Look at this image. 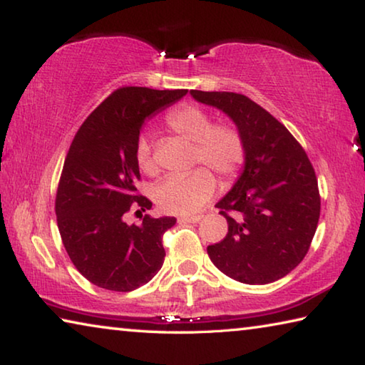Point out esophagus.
Listing matches in <instances>:
<instances>
[{"label":"esophagus","instance_id":"34e87169","mask_svg":"<svg viewBox=\"0 0 365 365\" xmlns=\"http://www.w3.org/2000/svg\"><path fill=\"white\" fill-rule=\"evenodd\" d=\"M202 215H180L178 217V222L180 224H196V222L201 220Z\"/></svg>","mask_w":365,"mask_h":365}]
</instances>
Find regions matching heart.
<instances>
[{"label": "heart", "mask_w": 365, "mask_h": 365, "mask_svg": "<svg viewBox=\"0 0 365 365\" xmlns=\"http://www.w3.org/2000/svg\"><path fill=\"white\" fill-rule=\"evenodd\" d=\"M165 123L177 137L195 145L193 164H205L219 175L222 183H230L245 163V140L230 123H212V117L197 106H182L168 115ZM138 169L156 175L159 168L153 158L151 145L141 138L135 151ZM215 191V178L205 168L188 174H174L160 180L153 190L156 205L170 214H190L201 209Z\"/></svg>", "instance_id": "heart-1"}]
</instances>
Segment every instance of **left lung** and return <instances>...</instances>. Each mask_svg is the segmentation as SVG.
Wrapping results in <instances>:
<instances>
[{"label":"left lung","mask_w":365,"mask_h":365,"mask_svg":"<svg viewBox=\"0 0 365 365\" xmlns=\"http://www.w3.org/2000/svg\"><path fill=\"white\" fill-rule=\"evenodd\" d=\"M197 103L230 117L245 140V164L215 205L228 233L207 246L215 267L246 285H267L289 274L309 251L320 215L317 177L287 127L248 96L191 90Z\"/></svg>","instance_id":"1"}]
</instances>
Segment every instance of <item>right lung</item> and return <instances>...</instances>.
I'll return each instance as SVG.
<instances>
[{
	"label": "right lung",
	"mask_w": 365,
	"mask_h": 365,
	"mask_svg": "<svg viewBox=\"0 0 365 365\" xmlns=\"http://www.w3.org/2000/svg\"><path fill=\"white\" fill-rule=\"evenodd\" d=\"M187 91L123 86L86 117L73 137L56 195L58 228L76 269L96 287L132 292L163 267V235L177 219L145 215L140 225H128L123 214L153 206L135 188L141 127Z\"/></svg>",
	"instance_id": "obj_1"
}]
</instances>
